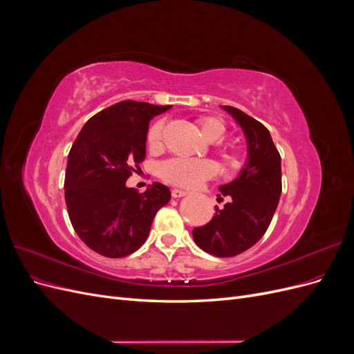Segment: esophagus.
<instances>
[{"mask_svg": "<svg viewBox=\"0 0 354 354\" xmlns=\"http://www.w3.org/2000/svg\"><path fill=\"white\" fill-rule=\"evenodd\" d=\"M171 194H173V198H183V196L187 195V192L183 190V189H173Z\"/></svg>", "mask_w": 354, "mask_h": 354, "instance_id": "1", "label": "esophagus"}]
</instances>
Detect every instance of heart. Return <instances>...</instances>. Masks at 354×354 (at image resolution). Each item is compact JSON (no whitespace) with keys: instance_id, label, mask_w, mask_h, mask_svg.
I'll use <instances>...</instances> for the list:
<instances>
[{"instance_id":"b5f03b06","label":"heart","mask_w":354,"mask_h":354,"mask_svg":"<svg viewBox=\"0 0 354 354\" xmlns=\"http://www.w3.org/2000/svg\"><path fill=\"white\" fill-rule=\"evenodd\" d=\"M199 130L202 136L207 138L208 142H217L226 133V127L218 120V118H201L198 121ZM162 128L164 122L158 121L151 127V130L147 133V143L151 147H158L162 140ZM226 160L233 165L238 167L241 164V158L236 152L226 153ZM217 167L211 160L203 159H183V158H174L168 159L164 164L159 167V174L164 180L169 181V183L194 187L202 183L203 180L211 178L216 176Z\"/></svg>"}]
</instances>
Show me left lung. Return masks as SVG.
Instances as JSON below:
<instances>
[{
	"label": "left lung",
	"instance_id": "8db88e82",
	"mask_svg": "<svg viewBox=\"0 0 354 354\" xmlns=\"http://www.w3.org/2000/svg\"><path fill=\"white\" fill-rule=\"evenodd\" d=\"M221 109L243 131L246 160L236 178L218 187L227 199L224 207L192 234L208 254L234 257L259 242L273 218L282 194L281 155L263 124L232 106Z\"/></svg>",
	"mask_w": 354,
	"mask_h": 354
}]
</instances>
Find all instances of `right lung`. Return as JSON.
<instances>
[{"label": "right lung", "mask_w": 354, "mask_h": 354, "mask_svg": "<svg viewBox=\"0 0 354 354\" xmlns=\"http://www.w3.org/2000/svg\"><path fill=\"white\" fill-rule=\"evenodd\" d=\"M171 109L124 100L85 122L68 156L65 199L81 241L109 259L130 255L145 243L169 189L155 181L146 192L128 187L133 165L146 156L149 122Z\"/></svg>", "instance_id": "add662e5"}]
</instances>
